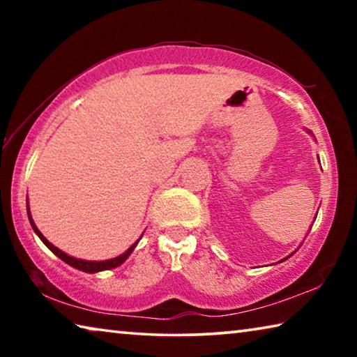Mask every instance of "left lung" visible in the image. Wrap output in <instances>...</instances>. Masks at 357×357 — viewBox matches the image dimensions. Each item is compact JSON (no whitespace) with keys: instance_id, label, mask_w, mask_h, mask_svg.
Instances as JSON below:
<instances>
[{"instance_id":"1","label":"left lung","mask_w":357,"mask_h":357,"mask_svg":"<svg viewBox=\"0 0 357 357\" xmlns=\"http://www.w3.org/2000/svg\"><path fill=\"white\" fill-rule=\"evenodd\" d=\"M285 259H288V257H287V258H285ZM285 259H282V261H285Z\"/></svg>"}]
</instances>
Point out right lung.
<instances>
[{
  "mask_svg": "<svg viewBox=\"0 0 357 357\" xmlns=\"http://www.w3.org/2000/svg\"><path fill=\"white\" fill-rule=\"evenodd\" d=\"M28 219H29V223H31V227H33V229H34V233L38 234V236L40 238V241L42 243H44L48 249H50L53 253H55V255L58 257V258H61L64 263H68L69 266H72V268H75V269H78V271H83V273H89V274H94V273H100V271H107V269H113V268H116V266H119V264H123L126 259L129 258V255L132 252H134V249H135V245L138 244V241L135 244H132L128 250H126L123 255H119V257H116V258H112V259H105V261H86V259H80V258H74V257H69L68 253H64L63 250H59L58 247H55L53 245L52 243H48V241L45 239V236L44 234H42L39 229H38V227H36V223L33 222V217H31V214H29V208H28Z\"/></svg>",
  "mask_w": 357,
  "mask_h": 357,
  "instance_id": "right-lung-1",
  "label": "right lung"
}]
</instances>
